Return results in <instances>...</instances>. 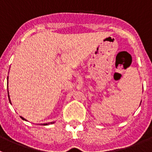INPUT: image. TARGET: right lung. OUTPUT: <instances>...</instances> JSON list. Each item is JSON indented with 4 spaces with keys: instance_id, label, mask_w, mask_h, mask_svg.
Returning <instances> with one entry per match:
<instances>
[{
    "instance_id": "1",
    "label": "right lung",
    "mask_w": 152,
    "mask_h": 152,
    "mask_svg": "<svg viewBox=\"0 0 152 152\" xmlns=\"http://www.w3.org/2000/svg\"><path fill=\"white\" fill-rule=\"evenodd\" d=\"M7 86H8V76H7ZM7 94H8V98H9V101H10V103H11V100H10V96H9V93H8V88H7ZM21 119L23 120V121H26L27 120L25 119L24 117H21ZM55 122H50V123H46V124H43V125H48V124H54Z\"/></svg>"
}]
</instances>
